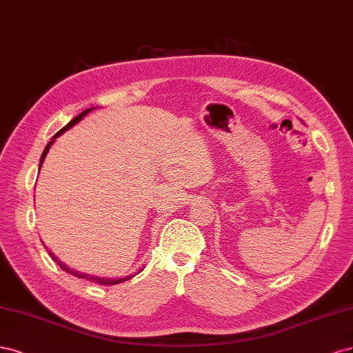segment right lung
I'll use <instances>...</instances> for the list:
<instances>
[{
    "instance_id": "1",
    "label": "right lung",
    "mask_w": 353,
    "mask_h": 353,
    "mask_svg": "<svg viewBox=\"0 0 353 353\" xmlns=\"http://www.w3.org/2000/svg\"><path fill=\"white\" fill-rule=\"evenodd\" d=\"M92 110V108H88V110H85V111H82L81 114L79 116H76L70 123H67L65 126L61 129V130H59L55 134H54V138H52V141L51 142H48V145L45 146V150H43V152H42V157H41V163H39V168H41V165H42V163H43V160H45V157H47V154H48V151H50V148H51V145H52V142H54V139L55 138H59L60 134H63L67 129H70V128H73L74 124L79 121V120H82L88 112ZM50 256L55 261L57 264H59L60 267H61V270L63 271H65V272H70V274H73L74 277H79V279H83V280H88V281H90V283H97V284H102V286H112V284H119V283H123V281H126V280H130L132 279V276H129V277H124V279H101V277H92V276H88V274H81V272H77V271H74V270H70L69 267L67 265H64L63 263H60V259L57 258L55 255H52L51 252H50Z\"/></svg>"
}]
</instances>
